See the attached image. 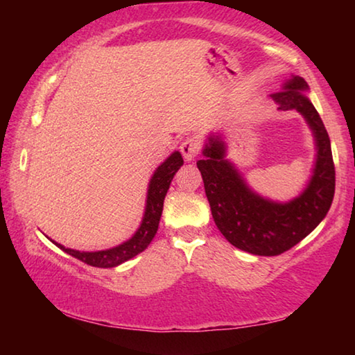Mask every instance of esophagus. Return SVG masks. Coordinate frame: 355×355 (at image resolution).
Masks as SVG:
<instances>
[{"instance_id": "esophagus-1", "label": "esophagus", "mask_w": 355, "mask_h": 355, "mask_svg": "<svg viewBox=\"0 0 355 355\" xmlns=\"http://www.w3.org/2000/svg\"><path fill=\"white\" fill-rule=\"evenodd\" d=\"M199 150H200V144L196 139H192V137H188V139H184L182 144H180V152L183 153V158L188 161V163L196 159V156L199 155Z\"/></svg>"}]
</instances>
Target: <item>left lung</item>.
Here are the masks:
<instances>
[{"mask_svg":"<svg viewBox=\"0 0 355 355\" xmlns=\"http://www.w3.org/2000/svg\"><path fill=\"white\" fill-rule=\"evenodd\" d=\"M304 78L293 76L271 98L280 111L296 110L307 120L316 144L313 175L300 194L280 203L258 196L241 173L225 159V144L209 136L205 158L197 161L216 225L230 244L244 252L274 257L290 250L326 218L335 192V166L330 139L320 114L305 92Z\"/></svg>","mask_w":355,"mask_h":355,"instance_id":"8db88e82","label":"left lung"}]
</instances>
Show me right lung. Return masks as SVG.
<instances>
[{
    "label": "right lung",
    "instance_id": "right-lung-1",
    "mask_svg": "<svg viewBox=\"0 0 355 355\" xmlns=\"http://www.w3.org/2000/svg\"><path fill=\"white\" fill-rule=\"evenodd\" d=\"M183 166V158L180 152H173L169 158H167L163 164L158 166V169L155 171L152 180L148 183L147 191V203H146V211H144V218L139 228L136 233L131 236L128 241L116 245V248L98 250V252H81L75 249L64 248L62 244L55 243L59 249L64 250L65 254L78 258V260L91 264L95 268H114L119 264L125 263L130 258L141 254L142 250L148 248V244L152 243L156 232H158L161 213H163V203L164 197L169 189L171 182L177 171Z\"/></svg>",
    "mask_w": 355,
    "mask_h": 355
}]
</instances>
